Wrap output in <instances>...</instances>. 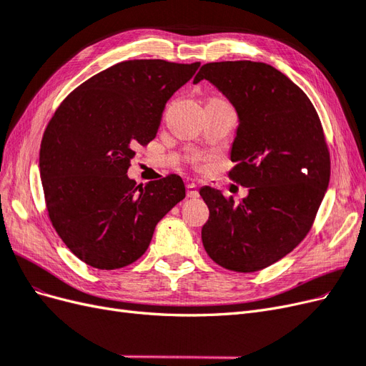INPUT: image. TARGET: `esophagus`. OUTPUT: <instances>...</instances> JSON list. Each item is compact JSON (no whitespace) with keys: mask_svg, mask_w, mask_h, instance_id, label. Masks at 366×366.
<instances>
[{"mask_svg":"<svg viewBox=\"0 0 366 366\" xmlns=\"http://www.w3.org/2000/svg\"><path fill=\"white\" fill-rule=\"evenodd\" d=\"M186 194H187V197H189V198H197L198 195H200V194H198V189H197V186H195L194 183H189V184H187V191H186Z\"/></svg>","mask_w":366,"mask_h":366,"instance_id":"esophagus-1","label":"esophagus"}]
</instances>
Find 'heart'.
<instances>
[{"mask_svg":"<svg viewBox=\"0 0 366 366\" xmlns=\"http://www.w3.org/2000/svg\"><path fill=\"white\" fill-rule=\"evenodd\" d=\"M198 162H200V157H195V159H194V163H198Z\"/></svg>","mask_w":366,"mask_h":366,"instance_id":"1","label":"heart"}]
</instances>
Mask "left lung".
I'll list each match as a JSON object with an SVG mask.
<instances>
[{
	"label": "left lung",
	"mask_w": 366,
	"mask_h": 366,
	"mask_svg": "<svg viewBox=\"0 0 366 366\" xmlns=\"http://www.w3.org/2000/svg\"><path fill=\"white\" fill-rule=\"evenodd\" d=\"M212 82L235 107L239 125L229 179L249 187L241 202L210 186L203 246L218 265L239 273L269 267L312 229L330 182V151L312 101L264 62L204 64L194 84Z\"/></svg>",
	"instance_id": "obj_1"
}]
</instances>
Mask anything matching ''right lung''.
I'll return each instance as SVG.
<instances>
[{"label": "right lung", "mask_w": 366, "mask_h": 366, "mask_svg": "<svg viewBox=\"0 0 366 366\" xmlns=\"http://www.w3.org/2000/svg\"><path fill=\"white\" fill-rule=\"evenodd\" d=\"M200 62H119L73 90L44 131L39 171L49 218L77 258L114 270L147 252L154 229L184 198L180 175L128 179L139 147L156 137L166 102Z\"/></svg>", "instance_id": "add662e5"}]
</instances>
